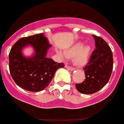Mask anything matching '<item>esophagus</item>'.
<instances>
[{"label":"esophagus","mask_w":124,"mask_h":124,"mask_svg":"<svg viewBox=\"0 0 124 124\" xmlns=\"http://www.w3.org/2000/svg\"><path fill=\"white\" fill-rule=\"evenodd\" d=\"M65 68L66 69H68V70H70V71H73V70H75V68H74L70 67V66H67V65H65Z\"/></svg>","instance_id":"1"}]
</instances>
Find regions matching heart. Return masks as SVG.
<instances>
[{
	"instance_id": "b5f03b06",
	"label": "heart",
	"mask_w": 124,
	"mask_h": 124,
	"mask_svg": "<svg viewBox=\"0 0 124 124\" xmlns=\"http://www.w3.org/2000/svg\"><path fill=\"white\" fill-rule=\"evenodd\" d=\"M92 47L90 45H84V43L78 41L69 48L66 49L63 53L57 51L58 54L62 58H73V63L78 66H83L88 63L91 54Z\"/></svg>"
}]
</instances>
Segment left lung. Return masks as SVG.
<instances>
[{
  "label": "left lung",
  "mask_w": 124,
  "mask_h": 124,
  "mask_svg": "<svg viewBox=\"0 0 124 124\" xmlns=\"http://www.w3.org/2000/svg\"><path fill=\"white\" fill-rule=\"evenodd\" d=\"M96 48L94 50L89 63L84 67V81L76 84L79 93L92 94L108 83L113 68V56L111 49L101 37L93 35Z\"/></svg>",
  "instance_id": "left-lung-1"
}]
</instances>
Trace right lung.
I'll list each match as a JSON object with an SVG mask.
<instances>
[{
    "mask_svg": "<svg viewBox=\"0 0 124 124\" xmlns=\"http://www.w3.org/2000/svg\"><path fill=\"white\" fill-rule=\"evenodd\" d=\"M31 46L34 53L25 57L23 49ZM51 47L44 33L20 38L14 45L9 53V70L15 83L25 90L38 92L48 86L54 73L63 63H58L46 57Z\"/></svg>",
    "mask_w": 124,
    "mask_h": 124,
    "instance_id": "obj_1",
    "label": "right lung"
}]
</instances>
